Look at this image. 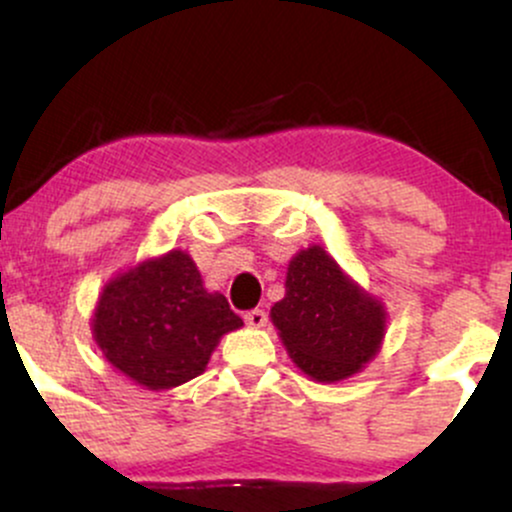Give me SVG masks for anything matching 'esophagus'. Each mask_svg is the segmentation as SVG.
Wrapping results in <instances>:
<instances>
[{
    "label": "esophagus",
    "mask_w": 512,
    "mask_h": 512,
    "mask_svg": "<svg viewBox=\"0 0 512 512\" xmlns=\"http://www.w3.org/2000/svg\"><path fill=\"white\" fill-rule=\"evenodd\" d=\"M243 317H245V322H248L250 327H264V325H267V313H264L262 308L248 310V313H245Z\"/></svg>",
    "instance_id": "1"
}]
</instances>
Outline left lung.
<instances>
[{
	"label": "left lung",
	"instance_id": "obj_1",
	"mask_svg": "<svg viewBox=\"0 0 512 512\" xmlns=\"http://www.w3.org/2000/svg\"><path fill=\"white\" fill-rule=\"evenodd\" d=\"M272 320L298 368L320 383L358 373L385 334L383 305L317 245L291 260L286 296L274 303Z\"/></svg>",
	"mask_w": 512,
	"mask_h": 512
}]
</instances>
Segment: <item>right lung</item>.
<instances>
[{
    "label": "right lung",
    "instance_id": "add662e5",
    "mask_svg": "<svg viewBox=\"0 0 512 512\" xmlns=\"http://www.w3.org/2000/svg\"><path fill=\"white\" fill-rule=\"evenodd\" d=\"M240 325L226 296L204 289L190 255L173 250L105 286L93 334L117 370L168 390L197 378L221 334Z\"/></svg>",
    "mask_w": 512,
    "mask_h": 512
}]
</instances>
